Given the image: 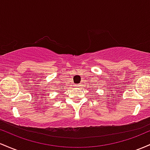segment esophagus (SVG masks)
Returning <instances> with one entry per match:
<instances>
[{"mask_svg": "<svg viewBox=\"0 0 150 150\" xmlns=\"http://www.w3.org/2000/svg\"><path fill=\"white\" fill-rule=\"evenodd\" d=\"M76 87H78V88H79V87H80V84H76Z\"/></svg>", "mask_w": 150, "mask_h": 150, "instance_id": "1", "label": "esophagus"}]
</instances>
